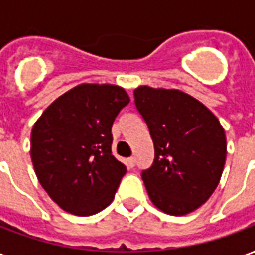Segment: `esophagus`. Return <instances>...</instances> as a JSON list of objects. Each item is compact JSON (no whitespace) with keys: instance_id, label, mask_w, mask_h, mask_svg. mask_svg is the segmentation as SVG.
<instances>
[{"instance_id":"obj_1","label":"esophagus","mask_w":255,"mask_h":255,"mask_svg":"<svg viewBox=\"0 0 255 255\" xmlns=\"http://www.w3.org/2000/svg\"><path fill=\"white\" fill-rule=\"evenodd\" d=\"M127 165L129 166V168H133V166H135V158H133V157L127 158Z\"/></svg>"}]
</instances>
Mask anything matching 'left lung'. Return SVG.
Returning a JSON list of instances; mask_svg holds the SVG:
<instances>
[{"label":"left lung","mask_w":255,"mask_h":255,"mask_svg":"<svg viewBox=\"0 0 255 255\" xmlns=\"http://www.w3.org/2000/svg\"><path fill=\"white\" fill-rule=\"evenodd\" d=\"M133 95L154 143V162L142 172L150 201L171 216L191 213L219 186L227 157L224 128L182 90L138 86Z\"/></svg>","instance_id":"obj_1"}]
</instances>
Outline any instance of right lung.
I'll return each mask as SVG.
<instances>
[{"mask_svg": "<svg viewBox=\"0 0 255 255\" xmlns=\"http://www.w3.org/2000/svg\"><path fill=\"white\" fill-rule=\"evenodd\" d=\"M128 102L120 86L82 83L53 101L34 124V171L68 213L91 216L113 201L127 168L112 154V126Z\"/></svg>", "mask_w": 255, "mask_h": 255, "instance_id": "add662e5", "label": "right lung"}]
</instances>
